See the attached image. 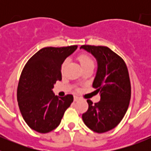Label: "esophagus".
I'll use <instances>...</instances> for the list:
<instances>
[{"label":"esophagus","instance_id":"1","mask_svg":"<svg viewBox=\"0 0 151 151\" xmlns=\"http://www.w3.org/2000/svg\"><path fill=\"white\" fill-rule=\"evenodd\" d=\"M79 100V97L77 96H74V101H78Z\"/></svg>","mask_w":151,"mask_h":151}]
</instances>
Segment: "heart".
Here are the masks:
<instances>
[{
  "instance_id": "1",
  "label": "heart",
  "mask_w": 151,
  "mask_h": 151,
  "mask_svg": "<svg viewBox=\"0 0 151 151\" xmlns=\"http://www.w3.org/2000/svg\"><path fill=\"white\" fill-rule=\"evenodd\" d=\"M78 61H79L82 67L88 66V65H94V61H93L92 58L90 57V56L87 55V54H81V55L78 56ZM66 63V61H65V62L63 63L62 69H63V68L65 67Z\"/></svg>"
}]
</instances>
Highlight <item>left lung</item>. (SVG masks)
Masks as SVG:
<instances>
[{"instance_id":"left-lung-1","label":"left lung","mask_w":151,"mask_h":151,"mask_svg":"<svg viewBox=\"0 0 151 151\" xmlns=\"http://www.w3.org/2000/svg\"><path fill=\"white\" fill-rule=\"evenodd\" d=\"M97 61L93 87L101 94V101L93 104L87 100L88 109L82 119L94 132L104 133L114 129L127 111L131 99V82L125 61L104 46L82 45Z\"/></svg>"}]
</instances>
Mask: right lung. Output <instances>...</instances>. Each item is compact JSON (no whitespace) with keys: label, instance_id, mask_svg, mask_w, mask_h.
Segmentation results:
<instances>
[{"label":"right lung","instance_id":"add662e5","mask_svg":"<svg viewBox=\"0 0 151 151\" xmlns=\"http://www.w3.org/2000/svg\"><path fill=\"white\" fill-rule=\"evenodd\" d=\"M77 47H44L31 57L22 69L17 88L18 105L24 120L38 132L55 129L73 103L72 94L60 97L52 88L62 79L61 65Z\"/></svg>","mask_w":151,"mask_h":151}]
</instances>
